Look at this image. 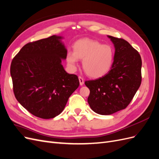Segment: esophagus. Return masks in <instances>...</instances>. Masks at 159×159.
I'll return each instance as SVG.
<instances>
[{
    "label": "esophagus",
    "mask_w": 159,
    "mask_h": 159,
    "mask_svg": "<svg viewBox=\"0 0 159 159\" xmlns=\"http://www.w3.org/2000/svg\"><path fill=\"white\" fill-rule=\"evenodd\" d=\"M79 81H80V85H83L84 84V80L83 78H81V77H79Z\"/></svg>",
    "instance_id": "1"
}]
</instances>
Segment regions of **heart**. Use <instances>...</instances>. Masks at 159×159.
<instances>
[{
  "label": "heart",
  "mask_w": 159,
  "mask_h": 159,
  "mask_svg": "<svg viewBox=\"0 0 159 159\" xmlns=\"http://www.w3.org/2000/svg\"><path fill=\"white\" fill-rule=\"evenodd\" d=\"M74 52L66 54V61L70 68L75 70L78 59L83 60V68L88 76L99 78L106 75L111 68L114 52L111 46L103 45L98 41L84 38L74 44Z\"/></svg>",
  "instance_id": "heart-1"
}]
</instances>
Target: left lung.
Instances as JSON below:
<instances>
[{
    "instance_id": "left-lung-1",
    "label": "left lung",
    "mask_w": 159,
    "mask_h": 159,
    "mask_svg": "<svg viewBox=\"0 0 159 159\" xmlns=\"http://www.w3.org/2000/svg\"><path fill=\"white\" fill-rule=\"evenodd\" d=\"M107 37L115 47L111 70L102 78L85 81L90 90L88 102L91 109L103 115L125 109L141 84L142 61L139 52L122 38Z\"/></svg>"
}]
</instances>
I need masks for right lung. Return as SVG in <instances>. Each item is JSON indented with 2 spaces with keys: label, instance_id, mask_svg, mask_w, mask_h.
I'll use <instances>...</instances> for the list:
<instances>
[{
  "label": "right lung",
  "instance_id": "add662e5",
  "mask_svg": "<svg viewBox=\"0 0 159 159\" xmlns=\"http://www.w3.org/2000/svg\"><path fill=\"white\" fill-rule=\"evenodd\" d=\"M61 39L54 35L28 43L11 63L16 99L28 111L42 119L60 115L80 85L78 76L67 73L61 64L67 54Z\"/></svg>",
  "mask_w": 159,
  "mask_h": 159
}]
</instances>
